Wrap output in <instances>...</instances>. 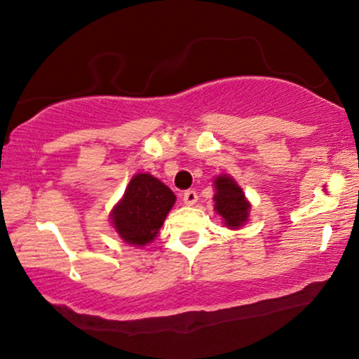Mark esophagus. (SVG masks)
I'll return each instance as SVG.
<instances>
[{
	"label": "esophagus",
	"mask_w": 359,
	"mask_h": 359,
	"mask_svg": "<svg viewBox=\"0 0 359 359\" xmlns=\"http://www.w3.org/2000/svg\"><path fill=\"white\" fill-rule=\"evenodd\" d=\"M182 200L187 204V206H193L198 201V193L195 190H187L184 195H182Z\"/></svg>",
	"instance_id": "obj_1"
}]
</instances>
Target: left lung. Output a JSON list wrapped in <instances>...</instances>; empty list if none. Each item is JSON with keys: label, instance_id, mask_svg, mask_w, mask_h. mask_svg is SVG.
<instances>
[{"label": "left lung", "instance_id": "obj_1", "mask_svg": "<svg viewBox=\"0 0 359 359\" xmlns=\"http://www.w3.org/2000/svg\"><path fill=\"white\" fill-rule=\"evenodd\" d=\"M215 187V212L222 215L225 226L235 230L240 229L248 222L249 210H251V204L248 203L246 196L241 190V187L236 184L230 175H219L214 180Z\"/></svg>", "mask_w": 359, "mask_h": 359}]
</instances>
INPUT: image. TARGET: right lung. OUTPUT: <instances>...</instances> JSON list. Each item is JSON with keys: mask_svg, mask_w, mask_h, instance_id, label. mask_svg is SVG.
<instances>
[{"mask_svg": "<svg viewBox=\"0 0 359 359\" xmlns=\"http://www.w3.org/2000/svg\"><path fill=\"white\" fill-rule=\"evenodd\" d=\"M174 203L175 195L161 180L150 174H135L111 210V224L124 241L145 246L156 238Z\"/></svg>", "mask_w": 359, "mask_h": 359, "instance_id": "obj_1", "label": "right lung"}]
</instances>
